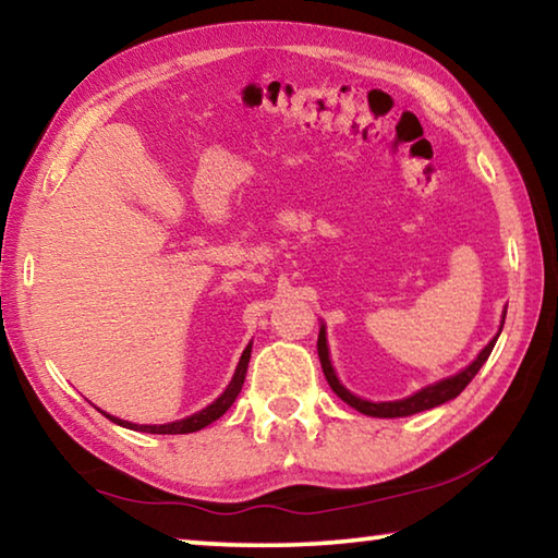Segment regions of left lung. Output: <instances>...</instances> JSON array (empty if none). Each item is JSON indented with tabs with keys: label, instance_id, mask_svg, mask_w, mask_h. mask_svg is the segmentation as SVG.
I'll return each mask as SVG.
<instances>
[{
	"label": "left lung",
	"instance_id": "left-lung-1",
	"mask_svg": "<svg viewBox=\"0 0 558 558\" xmlns=\"http://www.w3.org/2000/svg\"><path fill=\"white\" fill-rule=\"evenodd\" d=\"M507 315V313H505ZM505 325V319H502ZM499 332H502V327H499ZM499 337V335H497ZM497 337L489 342L483 352L477 354L475 362H472L468 369H462L460 374L450 376V379H442L433 386H426V389H421L418 393L409 396V399L403 401H389V403H372V401H364V399H356L354 393H349L342 384L337 381L332 364H329V352H327V337H325V327L319 329V339H317V354H319V364H323V372H325V379L327 384L332 386V391L342 399L344 403L352 405L359 413H366V415H374V418H401V415H413V413H421V411H428V409H436V405L446 403L450 399H456V396L465 389V386L475 379V374L480 372V366L487 362L489 352H493V347L497 342Z\"/></svg>",
	"mask_w": 558,
	"mask_h": 558
}]
</instances>
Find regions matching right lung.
<instances>
[{
  "label": "right lung",
  "mask_w": 558,
  "mask_h": 558,
  "mask_svg": "<svg viewBox=\"0 0 558 558\" xmlns=\"http://www.w3.org/2000/svg\"><path fill=\"white\" fill-rule=\"evenodd\" d=\"M248 359H251V344L243 349L241 354V362H239V369H235L233 379L229 384V389H226L219 399H216L211 405H206L204 411L189 415V418L184 421H174V423H165V426H137V423H128V421H120V418H112V415H108V418L112 423H118V426H125V428H132V430H143V433H159V436H179V433H194V430H202L209 426V423H214L216 418H221V415L231 409L235 396L241 393V386L245 381V372H248Z\"/></svg>",
  "instance_id": "obj_1"
}]
</instances>
